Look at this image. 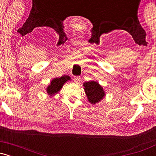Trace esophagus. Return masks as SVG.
I'll return each instance as SVG.
<instances>
[{
    "mask_svg": "<svg viewBox=\"0 0 156 156\" xmlns=\"http://www.w3.org/2000/svg\"><path fill=\"white\" fill-rule=\"evenodd\" d=\"M80 79V76H75L74 77V81L76 82V83H78V82H79V80Z\"/></svg>",
    "mask_w": 156,
    "mask_h": 156,
    "instance_id": "34e87169",
    "label": "esophagus"
}]
</instances>
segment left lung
Instances as JSON below:
<instances>
[{
	"mask_svg": "<svg viewBox=\"0 0 156 156\" xmlns=\"http://www.w3.org/2000/svg\"><path fill=\"white\" fill-rule=\"evenodd\" d=\"M84 90L92 104H95L101 101L105 96L104 91L101 86L95 81H89L83 83Z\"/></svg>",
	"mask_w": 156,
	"mask_h": 156,
	"instance_id": "8db88e82",
	"label": "left lung"
}]
</instances>
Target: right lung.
<instances>
[{
	"label": "right lung",
	"instance_id": "right-lung-1",
	"mask_svg": "<svg viewBox=\"0 0 156 156\" xmlns=\"http://www.w3.org/2000/svg\"><path fill=\"white\" fill-rule=\"evenodd\" d=\"M69 80H70V78L68 76H63L60 78H54L51 81V85H49L47 88V92L50 95L56 94L62 88L64 83Z\"/></svg>",
	"mask_w": 156,
	"mask_h": 156
}]
</instances>
